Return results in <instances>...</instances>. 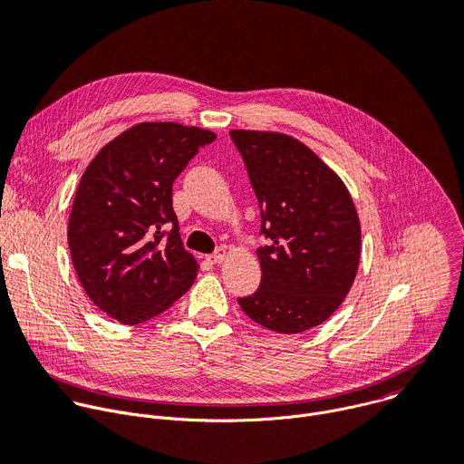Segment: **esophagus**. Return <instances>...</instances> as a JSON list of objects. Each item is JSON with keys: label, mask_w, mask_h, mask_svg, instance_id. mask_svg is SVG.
Here are the masks:
<instances>
[{"label": "esophagus", "mask_w": 464, "mask_h": 464, "mask_svg": "<svg viewBox=\"0 0 464 464\" xmlns=\"http://www.w3.org/2000/svg\"><path fill=\"white\" fill-rule=\"evenodd\" d=\"M224 260H226V249L224 247L217 249L213 255H208V262H211V264H222Z\"/></svg>", "instance_id": "obj_1"}]
</instances>
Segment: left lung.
Segmentation results:
<instances>
[{"label": "left lung", "mask_w": 464, "mask_h": 464, "mask_svg": "<svg viewBox=\"0 0 464 464\" xmlns=\"http://www.w3.org/2000/svg\"><path fill=\"white\" fill-rule=\"evenodd\" d=\"M260 208L262 279L238 297L244 314L279 334H297L333 315L360 264L362 229L353 198L306 145L277 131L231 130Z\"/></svg>", "instance_id": "8db88e82"}]
</instances>
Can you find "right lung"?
<instances>
[{
    "instance_id": "right-lung-1",
    "label": "right lung",
    "mask_w": 464,
    "mask_h": 464,
    "mask_svg": "<svg viewBox=\"0 0 464 464\" xmlns=\"http://www.w3.org/2000/svg\"><path fill=\"white\" fill-rule=\"evenodd\" d=\"M217 136L178 122H141L110 141L79 183L68 242L93 304L124 324L145 323L194 283L183 249L172 183Z\"/></svg>"
}]
</instances>
